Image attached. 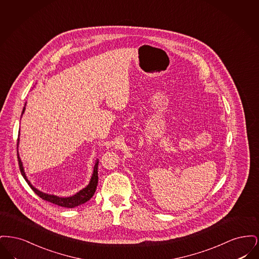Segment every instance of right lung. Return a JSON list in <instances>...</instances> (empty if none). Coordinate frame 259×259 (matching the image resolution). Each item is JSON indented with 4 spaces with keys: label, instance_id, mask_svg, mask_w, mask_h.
Returning a JSON list of instances; mask_svg holds the SVG:
<instances>
[{
    "label": "right lung",
    "instance_id": "obj_1",
    "mask_svg": "<svg viewBox=\"0 0 259 259\" xmlns=\"http://www.w3.org/2000/svg\"><path fill=\"white\" fill-rule=\"evenodd\" d=\"M25 109H26V103H25L24 108L22 110V113H21V117L25 112ZM19 136H20V132L18 134V139H17V155H18V163H19V168H20V172L21 175L23 176L25 181L27 182V184L29 186L33 189V191L37 194V196L49 201L50 203H53L55 205L61 206V207H65V208H74L77 207L79 205L84 204L88 200H90L91 197L94 195L95 190L97 188V185H98V163L99 160L97 159L95 162L94 165V169H93V172L91 176V179L89 181V184L82 188L81 190H79L78 192H76L74 195L69 196V197H59L57 195H53V194H49V193H45L40 190L37 189L34 185L31 184V182L28 180L26 174H25L24 167H23V163L19 157V153H18V147H19Z\"/></svg>",
    "mask_w": 259,
    "mask_h": 259
}]
</instances>
